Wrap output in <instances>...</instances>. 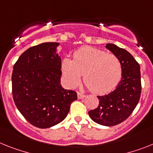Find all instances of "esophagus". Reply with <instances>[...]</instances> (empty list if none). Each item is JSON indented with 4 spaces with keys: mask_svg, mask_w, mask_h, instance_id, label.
Instances as JSON below:
<instances>
[{
    "mask_svg": "<svg viewBox=\"0 0 153 153\" xmlns=\"http://www.w3.org/2000/svg\"><path fill=\"white\" fill-rule=\"evenodd\" d=\"M78 98L79 99H83L85 97V95L84 94H82V93H81V92H78Z\"/></svg>",
    "mask_w": 153,
    "mask_h": 153,
    "instance_id": "1",
    "label": "esophagus"
}]
</instances>
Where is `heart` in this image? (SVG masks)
I'll list each match as a JSON object with an SVG mask.
<instances>
[{
	"label": "heart",
	"mask_w": 153,
	"mask_h": 153,
	"mask_svg": "<svg viewBox=\"0 0 153 153\" xmlns=\"http://www.w3.org/2000/svg\"><path fill=\"white\" fill-rule=\"evenodd\" d=\"M61 70L68 87L78 85L83 74V81L88 89L100 95L114 89L122 75L121 63L117 56L90 47L75 51L73 60L64 59Z\"/></svg>",
	"instance_id": "heart-1"
}]
</instances>
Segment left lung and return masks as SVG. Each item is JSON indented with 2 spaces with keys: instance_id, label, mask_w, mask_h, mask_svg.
Instances as JSON below:
<instances>
[{
  "instance_id": "1",
  "label": "left lung",
  "mask_w": 153,
  "mask_h": 153,
  "mask_svg": "<svg viewBox=\"0 0 153 153\" xmlns=\"http://www.w3.org/2000/svg\"><path fill=\"white\" fill-rule=\"evenodd\" d=\"M106 48L120 60L122 77L115 90L97 96L99 106L89 110L88 115L97 124L114 126L126 120L138 103L142 91L141 72L139 64L126 50L112 43H107Z\"/></svg>"
}]
</instances>
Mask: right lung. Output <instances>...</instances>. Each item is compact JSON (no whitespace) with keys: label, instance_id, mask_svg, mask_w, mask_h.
<instances>
[{"label":"right lung","instance_id":"add662e5","mask_svg":"<svg viewBox=\"0 0 153 153\" xmlns=\"http://www.w3.org/2000/svg\"><path fill=\"white\" fill-rule=\"evenodd\" d=\"M58 43H43L22 53L11 76L14 102L27 121L48 128L65 120L77 93L61 85Z\"/></svg>","mask_w":153,"mask_h":153}]
</instances>
